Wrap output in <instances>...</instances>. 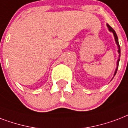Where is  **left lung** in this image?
<instances>
[{"label":"left lung","instance_id":"8db88e82","mask_svg":"<svg viewBox=\"0 0 128 128\" xmlns=\"http://www.w3.org/2000/svg\"><path fill=\"white\" fill-rule=\"evenodd\" d=\"M107 26L108 27V29L109 30L112 32L114 34V38H115V40H116V42L117 45H118V52L119 53V57H118V60L117 61V67H116V71H115V73H114V77L116 74L117 73V71H118V65H119V62H120V44H119V42H118V36H117V34L116 31H115L114 29L112 28V27H111L110 25H109L108 24H107ZM113 78L112 79V80H113Z\"/></svg>","mask_w":128,"mask_h":128}]
</instances>
